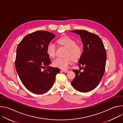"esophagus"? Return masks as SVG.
<instances>
[{
    "label": "esophagus",
    "mask_w": 123,
    "mask_h": 123,
    "mask_svg": "<svg viewBox=\"0 0 123 123\" xmlns=\"http://www.w3.org/2000/svg\"><path fill=\"white\" fill-rule=\"evenodd\" d=\"M62 71L64 72V73H68V69H62Z\"/></svg>",
    "instance_id": "34e87169"
}]
</instances>
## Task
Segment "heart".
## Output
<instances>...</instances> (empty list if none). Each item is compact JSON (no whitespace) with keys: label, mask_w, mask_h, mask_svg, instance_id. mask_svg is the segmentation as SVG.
Returning <instances> with one entry per match:
<instances>
[{"label":"heart","mask_w":123,"mask_h":123,"mask_svg":"<svg viewBox=\"0 0 123 123\" xmlns=\"http://www.w3.org/2000/svg\"><path fill=\"white\" fill-rule=\"evenodd\" d=\"M57 42L68 49L66 54V56L68 57L65 58L57 57L52 61V65L55 67L66 69L72 62V58L74 60H76L81 57L82 50L80 46L76 45L75 40L68 37H62L57 40ZM46 51L49 57H54L56 53L55 44L52 42H50L47 47ZM70 56L71 57H70Z\"/></svg>","instance_id":"obj_1"}]
</instances>
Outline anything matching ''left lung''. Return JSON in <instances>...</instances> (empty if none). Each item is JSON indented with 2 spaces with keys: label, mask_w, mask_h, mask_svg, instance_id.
<instances>
[{
  "label": "left lung",
  "mask_w": 123,
  "mask_h": 123,
  "mask_svg": "<svg viewBox=\"0 0 123 123\" xmlns=\"http://www.w3.org/2000/svg\"><path fill=\"white\" fill-rule=\"evenodd\" d=\"M80 36L83 51L78 61L79 67L84 70L73 69L75 74L72 85L76 90L86 92L94 89L105 72L107 54L101 39L93 33L83 30L71 31Z\"/></svg>",
  "instance_id": "left-lung-1"
}]
</instances>
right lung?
Masks as SVG:
<instances>
[{"label":"right lung","instance_id":"add662e5","mask_svg":"<svg viewBox=\"0 0 123 123\" xmlns=\"http://www.w3.org/2000/svg\"><path fill=\"white\" fill-rule=\"evenodd\" d=\"M55 37L48 31H37L27 34L17 46L16 72L24 86L33 93L41 94L48 91L60 71L49 66L50 60L46 51L48 44Z\"/></svg>","mask_w":123,"mask_h":123}]
</instances>
